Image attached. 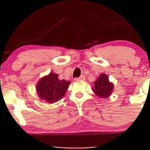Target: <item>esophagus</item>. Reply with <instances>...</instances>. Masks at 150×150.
I'll return each mask as SVG.
<instances>
[{
  "mask_svg": "<svg viewBox=\"0 0 150 150\" xmlns=\"http://www.w3.org/2000/svg\"><path fill=\"white\" fill-rule=\"evenodd\" d=\"M85 79H86V78H85L84 75H81V77H79V78H75V81H85Z\"/></svg>",
  "mask_w": 150,
  "mask_h": 150,
  "instance_id": "1",
  "label": "esophagus"
}]
</instances>
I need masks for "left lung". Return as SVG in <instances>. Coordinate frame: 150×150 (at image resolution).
Listing matches in <instances>:
<instances>
[{
    "instance_id": "1",
    "label": "left lung",
    "mask_w": 150,
    "mask_h": 150,
    "mask_svg": "<svg viewBox=\"0 0 150 150\" xmlns=\"http://www.w3.org/2000/svg\"><path fill=\"white\" fill-rule=\"evenodd\" d=\"M94 86L92 88L95 94L100 98H107L113 91L114 85L110 82L109 78L106 74L102 73L98 79L93 82Z\"/></svg>"
}]
</instances>
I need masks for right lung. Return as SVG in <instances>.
I'll return each mask as SVG.
<instances>
[{"label": "right lung", "mask_w": 150, "mask_h": 150, "mask_svg": "<svg viewBox=\"0 0 150 150\" xmlns=\"http://www.w3.org/2000/svg\"><path fill=\"white\" fill-rule=\"evenodd\" d=\"M69 84V81L60 80L57 74L50 72L38 81L36 91L40 99L48 103H54L65 95Z\"/></svg>", "instance_id": "obj_1"}]
</instances>
